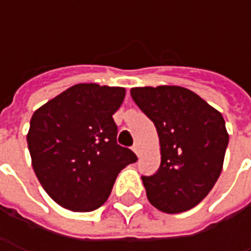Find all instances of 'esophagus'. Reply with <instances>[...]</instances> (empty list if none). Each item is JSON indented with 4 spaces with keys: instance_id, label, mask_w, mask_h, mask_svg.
Returning <instances> with one entry per match:
<instances>
[{
    "instance_id": "esophagus-1",
    "label": "esophagus",
    "mask_w": 251,
    "mask_h": 251,
    "mask_svg": "<svg viewBox=\"0 0 251 251\" xmlns=\"http://www.w3.org/2000/svg\"><path fill=\"white\" fill-rule=\"evenodd\" d=\"M132 151L135 152V155H137V156H140V155H141V145H140V144H134V147H132Z\"/></svg>"
}]
</instances>
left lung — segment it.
I'll return each mask as SVG.
<instances>
[{"label":"left lung","instance_id":"1","mask_svg":"<svg viewBox=\"0 0 251 251\" xmlns=\"http://www.w3.org/2000/svg\"><path fill=\"white\" fill-rule=\"evenodd\" d=\"M131 98L159 137V169L142 176L150 202L166 214L196 207L222 172L229 142L222 114L183 86L132 88Z\"/></svg>","mask_w":251,"mask_h":251}]
</instances>
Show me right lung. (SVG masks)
<instances>
[{
	"label": "right lung",
	"instance_id": "1",
	"mask_svg": "<svg viewBox=\"0 0 251 251\" xmlns=\"http://www.w3.org/2000/svg\"><path fill=\"white\" fill-rule=\"evenodd\" d=\"M126 89L78 83L34 111L27 147L46 193L65 209L89 212L106 202L117 175L137 162L117 145L113 114Z\"/></svg>",
	"mask_w": 251,
	"mask_h": 251
}]
</instances>
